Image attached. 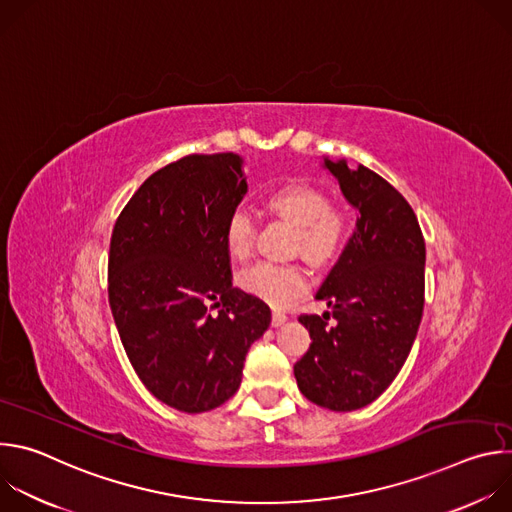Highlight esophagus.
<instances>
[{"label":"esophagus","instance_id":"obj_1","mask_svg":"<svg viewBox=\"0 0 512 512\" xmlns=\"http://www.w3.org/2000/svg\"><path fill=\"white\" fill-rule=\"evenodd\" d=\"M287 320V316L285 314H281V312H273V316H271V326H281L283 322Z\"/></svg>","mask_w":512,"mask_h":512}]
</instances>
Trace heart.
Returning a JSON list of instances; mask_svg holds the SVG:
<instances>
[{"mask_svg":"<svg viewBox=\"0 0 512 512\" xmlns=\"http://www.w3.org/2000/svg\"><path fill=\"white\" fill-rule=\"evenodd\" d=\"M267 208L298 231V249L314 263L332 261L350 235V216L330 204L328 194L304 182L277 186L267 196ZM255 225L245 210H233L225 223L229 253L243 259L253 249ZM239 285L245 294L273 306L287 308L308 291V273L300 265L261 261L241 271Z\"/></svg>","mask_w":512,"mask_h":512,"instance_id":"1","label":"heart"}]
</instances>
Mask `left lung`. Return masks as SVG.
Here are the masks:
<instances>
[{"mask_svg":"<svg viewBox=\"0 0 512 512\" xmlns=\"http://www.w3.org/2000/svg\"><path fill=\"white\" fill-rule=\"evenodd\" d=\"M324 168L358 218L316 294L332 312L300 316L312 344L294 375L312 403L354 411L373 403L409 356L425 302V241L413 208L385 178L346 160L324 158Z\"/></svg>","mask_w":512,"mask_h":512,"instance_id":"obj_1","label":"left lung"}]
</instances>
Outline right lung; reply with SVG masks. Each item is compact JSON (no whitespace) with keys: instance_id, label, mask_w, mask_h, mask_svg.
<instances>
[{"instance_id":"obj_1","label":"right lung","mask_w":512,"mask_h":512,"mask_svg":"<svg viewBox=\"0 0 512 512\" xmlns=\"http://www.w3.org/2000/svg\"><path fill=\"white\" fill-rule=\"evenodd\" d=\"M245 194L237 154H190L145 180L113 227L119 338L145 389L184 413L237 393L247 350L271 322L265 302L233 287L225 223Z\"/></svg>"}]
</instances>
